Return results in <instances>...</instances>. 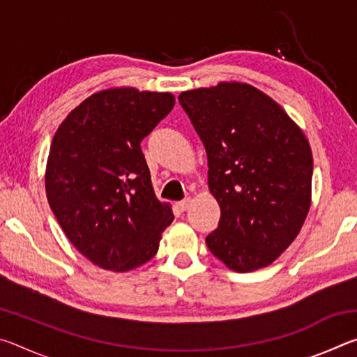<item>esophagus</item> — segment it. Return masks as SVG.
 <instances>
[{"instance_id": "obj_1", "label": "esophagus", "mask_w": 357, "mask_h": 357, "mask_svg": "<svg viewBox=\"0 0 357 357\" xmlns=\"http://www.w3.org/2000/svg\"><path fill=\"white\" fill-rule=\"evenodd\" d=\"M189 206H190V198H185V200L178 203V208L181 211H187V209H189Z\"/></svg>"}]
</instances>
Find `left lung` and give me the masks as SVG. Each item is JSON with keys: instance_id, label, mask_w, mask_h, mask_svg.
Wrapping results in <instances>:
<instances>
[{"instance_id": "8db88e82", "label": "left lung", "mask_w": 357, "mask_h": 357, "mask_svg": "<svg viewBox=\"0 0 357 357\" xmlns=\"http://www.w3.org/2000/svg\"><path fill=\"white\" fill-rule=\"evenodd\" d=\"M208 155L209 190L220 206L206 236L211 253L236 273L280 257L301 231L312 200V149L299 126L247 83L179 94Z\"/></svg>"}]
</instances>
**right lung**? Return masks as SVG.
Segmentation results:
<instances>
[{
	"label": "right lung",
	"mask_w": 357,
	"mask_h": 357,
	"mask_svg": "<svg viewBox=\"0 0 357 357\" xmlns=\"http://www.w3.org/2000/svg\"><path fill=\"white\" fill-rule=\"evenodd\" d=\"M174 107L172 93L113 88L74 108L52 140L48 204L66 236L102 269L126 273L153 258L173 222L140 143Z\"/></svg>",
	"instance_id": "add662e5"
}]
</instances>
